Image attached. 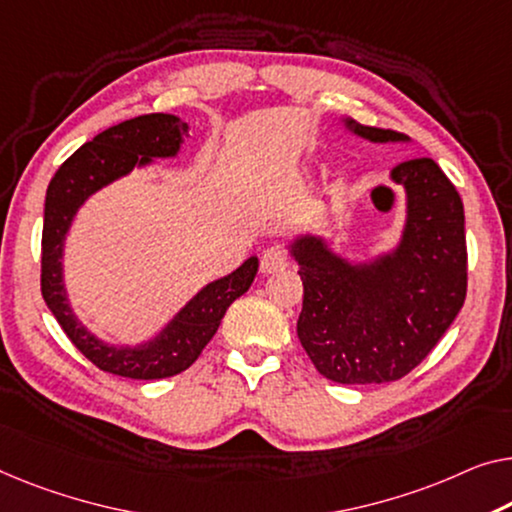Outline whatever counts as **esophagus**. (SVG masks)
<instances>
[{
  "label": "esophagus",
  "instance_id": "1",
  "mask_svg": "<svg viewBox=\"0 0 512 512\" xmlns=\"http://www.w3.org/2000/svg\"><path fill=\"white\" fill-rule=\"evenodd\" d=\"M289 266V257L282 248H269L266 253L262 255V262H259V271L264 273V276H271V273H280L285 271Z\"/></svg>",
  "mask_w": 512,
  "mask_h": 512
}]
</instances>
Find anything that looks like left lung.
Instances as JSON below:
<instances>
[{
    "label": "left lung",
    "instance_id": "1",
    "mask_svg": "<svg viewBox=\"0 0 512 512\" xmlns=\"http://www.w3.org/2000/svg\"><path fill=\"white\" fill-rule=\"evenodd\" d=\"M372 144L409 137L342 117ZM404 190V225L395 246L352 259L324 232L287 243L303 280L296 333L319 375L338 384H386L432 352L467 296V241L460 195L432 158L404 160L388 172Z\"/></svg>",
    "mask_w": 512,
    "mask_h": 512
}]
</instances>
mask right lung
<instances>
[{"label":"right lung","mask_w":512,"mask_h":512,"mask_svg":"<svg viewBox=\"0 0 512 512\" xmlns=\"http://www.w3.org/2000/svg\"><path fill=\"white\" fill-rule=\"evenodd\" d=\"M190 128L174 114L156 112L121 121L82 144L59 167L45 193L41 292L52 315L75 347L96 368L128 379H165L190 368L216 335L230 305L246 294L259 269L257 255L248 257L230 276L204 285L158 333L137 345L110 342L87 329L75 315L64 282L66 236L75 216L91 195L124 179L133 170L177 158Z\"/></svg>","instance_id":"obj_1"}]
</instances>
